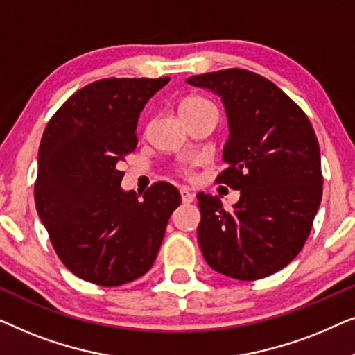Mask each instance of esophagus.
<instances>
[{"label":"esophagus","mask_w":355,"mask_h":355,"mask_svg":"<svg viewBox=\"0 0 355 355\" xmlns=\"http://www.w3.org/2000/svg\"><path fill=\"white\" fill-rule=\"evenodd\" d=\"M179 192H181V197H182L184 203H192L193 198H196V193H193L189 187H181V189H179Z\"/></svg>","instance_id":"1"}]
</instances>
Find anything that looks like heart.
Listing matches in <instances>:
<instances>
[{
	"label": "heart",
	"mask_w": 355,
	"mask_h": 355,
	"mask_svg": "<svg viewBox=\"0 0 355 355\" xmlns=\"http://www.w3.org/2000/svg\"><path fill=\"white\" fill-rule=\"evenodd\" d=\"M200 106H213V105L210 103V101L198 98V96H191V98H186L181 103V113L182 111H187L192 108H200Z\"/></svg>",
	"instance_id": "1"
}]
</instances>
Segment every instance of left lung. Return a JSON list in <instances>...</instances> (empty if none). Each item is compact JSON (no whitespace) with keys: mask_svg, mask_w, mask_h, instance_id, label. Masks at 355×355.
<instances>
[{"mask_svg":"<svg viewBox=\"0 0 355 355\" xmlns=\"http://www.w3.org/2000/svg\"><path fill=\"white\" fill-rule=\"evenodd\" d=\"M186 82L223 101L230 139L218 182L241 192L231 211L218 197L197 193L203 259L234 279L273 275L302 250L322 202V159L312 124L279 87L255 72L225 69Z\"/></svg>","mask_w":355,"mask_h":355,"instance_id":"8db88e82","label":"left lung"}]
</instances>
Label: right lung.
I'll use <instances>...</instances> for the list:
<instances>
[{
    "label": "right lung",
    "instance_id": "add662e5",
    "mask_svg": "<svg viewBox=\"0 0 355 355\" xmlns=\"http://www.w3.org/2000/svg\"><path fill=\"white\" fill-rule=\"evenodd\" d=\"M159 79H101L77 90L38 148L35 207L58 257L80 279L121 286L152 268L181 193L155 182L142 198L121 187L119 162L137 147L139 116Z\"/></svg>",
    "mask_w": 355,
    "mask_h": 355
}]
</instances>
